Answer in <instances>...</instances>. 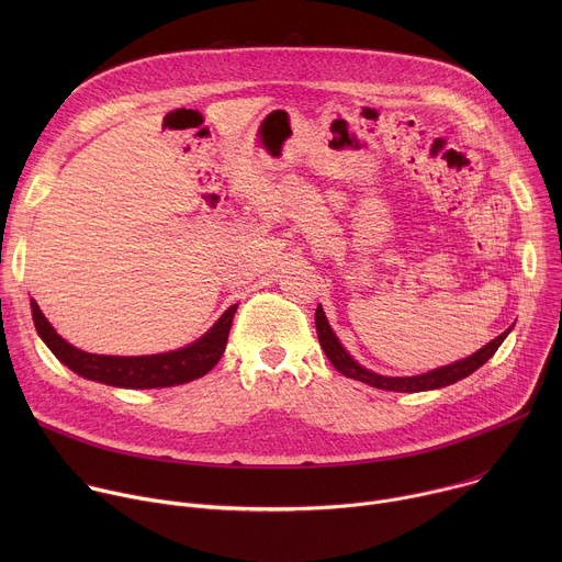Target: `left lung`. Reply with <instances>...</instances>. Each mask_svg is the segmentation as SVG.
Listing matches in <instances>:
<instances>
[{
	"label": "left lung",
	"instance_id": "left-lung-1",
	"mask_svg": "<svg viewBox=\"0 0 562 562\" xmlns=\"http://www.w3.org/2000/svg\"><path fill=\"white\" fill-rule=\"evenodd\" d=\"M514 327V325H512ZM512 327L507 331H503L498 338H494L492 342H487L483 349H477L473 356L451 362L447 367H438L434 371H427L423 375H407V378H389V375H380L373 373L364 367H360L340 345L338 336L334 334V329L327 323V315L323 311V306L317 304L315 308V331H317V340L319 347L325 349L327 358L331 360V364L347 378L360 380L364 384H371L375 389H384V391H403V393H416V391H429V389H440V386H449L467 375H471L475 369L483 367L503 345V340L507 338V334L512 331Z\"/></svg>",
	"mask_w": 562,
	"mask_h": 562
}]
</instances>
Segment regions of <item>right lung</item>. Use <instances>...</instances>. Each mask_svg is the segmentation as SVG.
I'll use <instances>...</instances> for the list:
<instances>
[{
  "instance_id": "add662e5",
  "label": "right lung",
  "mask_w": 562,
  "mask_h": 562,
  "mask_svg": "<svg viewBox=\"0 0 562 562\" xmlns=\"http://www.w3.org/2000/svg\"><path fill=\"white\" fill-rule=\"evenodd\" d=\"M33 323L53 356L77 375L122 389H162L206 375L222 358L237 304L228 306L217 323L193 345L157 356H98L75 349L50 327L37 302L31 300Z\"/></svg>"
}]
</instances>
